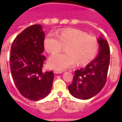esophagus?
I'll use <instances>...</instances> for the list:
<instances>
[{"label": "esophagus", "mask_w": 122, "mask_h": 122, "mask_svg": "<svg viewBox=\"0 0 122 122\" xmlns=\"http://www.w3.org/2000/svg\"><path fill=\"white\" fill-rule=\"evenodd\" d=\"M63 72V71H59V70H54L53 72H54L55 74H61Z\"/></svg>", "instance_id": "esophagus-1"}]
</instances>
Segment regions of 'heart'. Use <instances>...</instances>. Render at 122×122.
<instances>
[{"mask_svg": "<svg viewBox=\"0 0 122 122\" xmlns=\"http://www.w3.org/2000/svg\"><path fill=\"white\" fill-rule=\"evenodd\" d=\"M44 44L46 50L51 54L60 52L65 46L66 53L55 54L48 61L50 66L58 70L72 66L76 61L79 65L88 63L96 57L99 50L97 38L76 29L50 32Z\"/></svg>", "mask_w": 122, "mask_h": 122, "instance_id": "obj_1", "label": "heart"}]
</instances>
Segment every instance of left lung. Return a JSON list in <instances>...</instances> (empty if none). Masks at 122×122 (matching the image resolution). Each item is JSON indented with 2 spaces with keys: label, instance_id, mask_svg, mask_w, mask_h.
Listing matches in <instances>:
<instances>
[{
  "label": "left lung",
  "instance_id": "obj_1",
  "mask_svg": "<svg viewBox=\"0 0 122 122\" xmlns=\"http://www.w3.org/2000/svg\"><path fill=\"white\" fill-rule=\"evenodd\" d=\"M99 53L84 68L74 72L73 80L69 85L72 95L80 99H89L99 93L107 82L110 63V48L107 40L99 38Z\"/></svg>",
  "mask_w": 122,
  "mask_h": 122
}]
</instances>
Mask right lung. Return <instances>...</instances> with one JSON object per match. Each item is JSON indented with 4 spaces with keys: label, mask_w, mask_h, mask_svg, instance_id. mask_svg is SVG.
Here are the masks:
<instances>
[{
    "label": "right lung",
    "mask_w": 122,
    "mask_h": 122,
    "mask_svg": "<svg viewBox=\"0 0 122 122\" xmlns=\"http://www.w3.org/2000/svg\"><path fill=\"white\" fill-rule=\"evenodd\" d=\"M44 32L40 25L26 28L12 43L10 65L15 85L23 96L31 101L46 97L53 83V71L44 72Z\"/></svg>",
    "instance_id": "1"
}]
</instances>
